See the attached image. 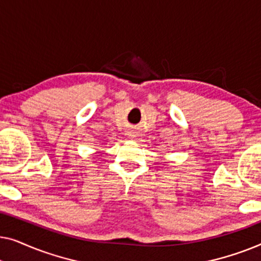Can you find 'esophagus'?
Returning <instances> with one entry per match:
<instances>
[{
  "instance_id": "obj_1",
  "label": "esophagus",
  "mask_w": 261,
  "mask_h": 261,
  "mask_svg": "<svg viewBox=\"0 0 261 261\" xmlns=\"http://www.w3.org/2000/svg\"><path fill=\"white\" fill-rule=\"evenodd\" d=\"M128 138H129V139H135V138H137V134H135L134 132H129V133H128Z\"/></svg>"
}]
</instances>
